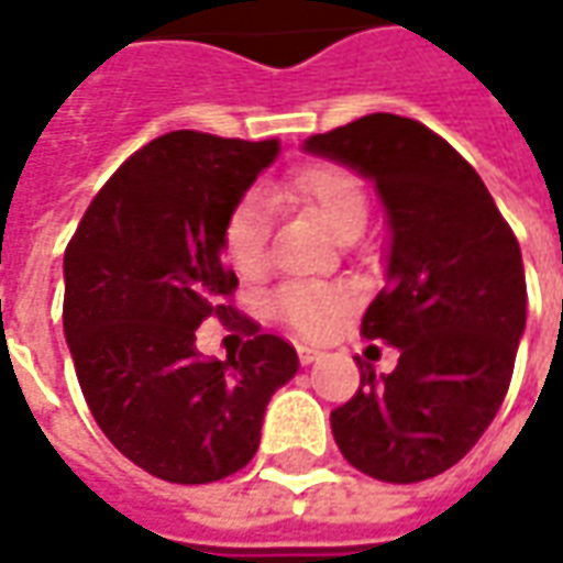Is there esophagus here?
Masks as SVG:
<instances>
[{
  "label": "esophagus",
  "instance_id": "1",
  "mask_svg": "<svg viewBox=\"0 0 563 563\" xmlns=\"http://www.w3.org/2000/svg\"><path fill=\"white\" fill-rule=\"evenodd\" d=\"M319 350H310V346H298V358H301V365H313L319 358Z\"/></svg>",
  "mask_w": 563,
  "mask_h": 563
}]
</instances>
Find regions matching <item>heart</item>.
Listing matches in <instances>:
<instances>
[{
	"label": "heart",
	"instance_id": "heart-1",
	"mask_svg": "<svg viewBox=\"0 0 563 563\" xmlns=\"http://www.w3.org/2000/svg\"><path fill=\"white\" fill-rule=\"evenodd\" d=\"M280 196L292 205H301L317 213L319 222L334 238L362 232L367 220V196L362 180L353 172L331 162H313L295 172L280 186ZM222 253L241 277H256L268 258V217L265 201L258 196H244L225 217L222 225ZM350 298L341 289L295 283L274 295V310L286 325H292L305 338L329 334L334 319L341 317Z\"/></svg>",
	"mask_w": 563,
	"mask_h": 563
}]
</instances>
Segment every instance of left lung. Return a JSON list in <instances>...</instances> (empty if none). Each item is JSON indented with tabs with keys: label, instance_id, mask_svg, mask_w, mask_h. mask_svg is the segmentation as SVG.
I'll use <instances>...</instances> for the list:
<instances>
[{
	"label": "left lung",
	"instance_id": "obj_1",
	"mask_svg": "<svg viewBox=\"0 0 563 563\" xmlns=\"http://www.w3.org/2000/svg\"><path fill=\"white\" fill-rule=\"evenodd\" d=\"M305 150L374 180L389 225L362 334L401 358L379 377L365 365L331 413L334 443L374 479L422 483L459 464L504 404L528 313L519 241L471 162L410 117L367 114Z\"/></svg>",
	"mask_w": 563,
	"mask_h": 563
}]
</instances>
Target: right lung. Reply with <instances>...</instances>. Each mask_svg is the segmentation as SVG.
I'll list each match as a JSON object with an SVG mask.
<instances>
[{
	"label": "right lung",
	"mask_w": 563,
	"mask_h": 563,
	"mask_svg": "<svg viewBox=\"0 0 563 563\" xmlns=\"http://www.w3.org/2000/svg\"><path fill=\"white\" fill-rule=\"evenodd\" d=\"M280 141L168 132L99 189L63 258V329L92 419L165 483L225 479L256 455L271 395L298 371L277 334L205 358L196 329L238 317L222 225ZM246 322V319H244Z\"/></svg>",
	"instance_id": "right-lung-1"
}]
</instances>
